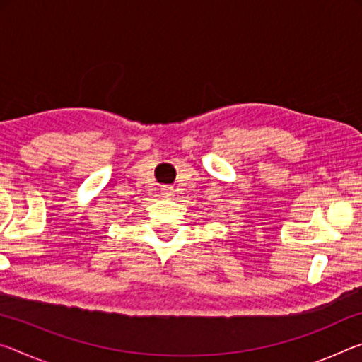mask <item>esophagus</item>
Listing matches in <instances>:
<instances>
[{
	"label": "esophagus",
	"mask_w": 362,
	"mask_h": 362,
	"mask_svg": "<svg viewBox=\"0 0 362 362\" xmlns=\"http://www.w3.org/2000/svg\"><path fill=\"white\" fill-rule=\"evenodd\" d=\"M175 190L172 187H163L160 188V194H163V198H172L174 197Z\"/></svg>",
	"instance_id": "esophagus-1"
}]
</instances>
